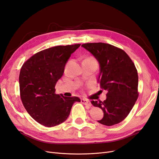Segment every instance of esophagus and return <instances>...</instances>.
<instances>
[{
	"label": "esophagus",
	"mask_w": 159,
	"mask_h": 159,
	"mask_svg": "<svg viewBox=\"0 0 159 159\" xmlns=\"http://www.w3.org/2000/svg\"><path fill=\"white\" fill-rule=\"evenodd\" d=\"M81 102L84 105H88V106H91V102H89V101H88V99H81Z\"/></svg>",
	"instance_id": "34e87169"
}]
</instances>
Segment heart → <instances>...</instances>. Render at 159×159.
Segmentation results:
<instances>
[{"label":"heart","instance_id":"heart-1","mask_svg":"<svg viewBox=\"0 0 159 159\" xmlns=\"http://www.w3.org/2000/svg\"><path fill=\"white\" fill-rule=\"evenodd\" d=\"M84 61H95V62H97L96 60L93 57H89L88 58H86Z\"/></svg>","mask_w":159,"mask_h":159}]
</instances>
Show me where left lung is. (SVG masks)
Wrapping results in <instances>:
<instances>
[{"instance_id":"8db88e82","label":"left lung","mask_w":159,"mask_h":159,"mask_svg":"<svg viewBox=\"0 0 159 159\" xmlns=\"http://www.w3.org/2000/svg\"><path fill=\"white\" fill-rule=\"evenodd\" d=\"M99 61L98 81L102 89L107 90L103 102H91L102 109V119L98 121L111 126L121 122L129 114L139 97L138 73L135 66L123 50L106 43H86L81 45Z\"/></svg>"}]
</instances>
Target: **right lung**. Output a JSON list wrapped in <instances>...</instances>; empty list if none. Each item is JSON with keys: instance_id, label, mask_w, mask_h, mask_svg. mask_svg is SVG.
I'll use <instances>...</instances> for the list:
<instances>
[{"instance_id": "right-lung-1", "label": "right lung", "mask_w": 159, "mask_h": 159, "mask_svg": "<svg viewBox=\"0 0 159 159\" xmlns=\"http://www.w3.org/2000/svg\"><path fill=\"white\" fill-rule=\"evenodd\" d=\"M80 44L57 46L36 53L23 64L19 75L20 96L30 116L42 125L52 127L64 122L78 97L55 93V86L72 53Z\"/></svg>"}]
</instances>
